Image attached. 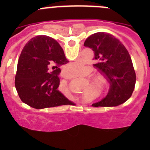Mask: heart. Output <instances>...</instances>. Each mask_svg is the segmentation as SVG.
Here are the masks:
<instances>
[{
	"label": "heart",
	"instance_id": "1",
	"mask_svg": "<svg viewBox=\"0 0 150 150\" xmlns=\"http://www.w3.org/2000/svg\"><path fill=\"white\" fill-rule=\"evenodd\" d=\"M84 67L83 62L80 61H76L75 62L68 64L65 66L64 69V72L67 76L72 77L78 75L82 71ZM91 73L90 69H87L85 71L84 75H88ZM91 81H92L93 85L96 88L99 89L102 92L107 93L110 90V83L107 81V78L102 75H94L91 78Z\"/></svg>",
	"mask_w": 150,
	"mask_h": 150
}]
</instances>
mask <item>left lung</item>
Returning <instances> with one entry per match:
<instances>
[{
	"label": "left lung",
	"mask_w": 150,
	"mask_h": 150,
	"mask_svg": "<svg viewBox=\"0 0 150 150\" xmlns=\"http://www.w3.org/2000/svg\"><path fill=\"white\" fill-rule=\"evenodd\" d=\"M91 48L96 61L93 65L108 78L111 86L104 99L93 107H116L126 102L132 95L136 73L128 50L110 33L99 32L91 35L84 43Z\"/></svg>",
	"instance_id": "left-lung-1"
}]
</instances>
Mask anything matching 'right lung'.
I'll return each instance as SVG.
<instances>
[{"label":"right lung","mask_w":150,"mask_h":150,"mask_svg":"<svg viewBox=\"0 0 150 150\" xmlns=\"http://www.w3.org/2000/svg\"><path fill=\"white\" fill-rule=\"evenodd\" d=\"M67 62L62 48L54 39L38 35L29 40L18 60L15 77L21 100L35 109L72 103L57 89L59 66Z\"/></svg>","instance_id":"right-lung-1"}]
</instances>
